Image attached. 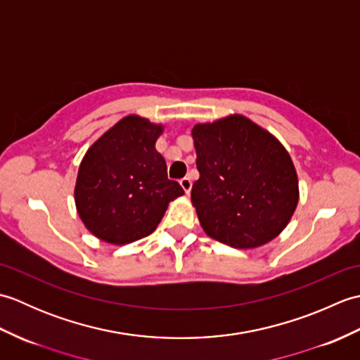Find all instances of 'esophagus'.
Listing matches in <instances>:
<instances>
[{"instance_id": "obj_1", "label": "esophagus", "mask_w": 360, "mask_h": 360, "mask_svg": "<svg viewBox=\"0 0 360 360\" xmlns=\"http://www.w3.org/2000/svg\"><path fill=\"white\" fill-rule=\"evenodd\" d=\"M179 184H181V187H182V190H184V192H186V195H188L190 190H192V181H190V178L181 179Z\"/></svg>"}]
</instances>
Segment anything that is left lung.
I'll list each match as a JSON object with an SVG mask.
<instances>
[{"instance_id":"1","label":"left lung","mask_w":360,"mask_h":360,"mask_svg":"<svg viewBox=\"0 0 360 360\" xmlns=\"http://www.w3.org/2000/svg\"><path fill=\"white\" fill-rule=\"evenodd\" d=\"M192 137L200 172L192 204L204 232L235 249L278 236L300 193L292 159L277 137L241 114L196 124Z\"/></svg>"}]
</instances>
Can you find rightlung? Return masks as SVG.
Wrapping results in <instances>:
<instances>
[{
	"instance_id": "right-lung-1",
	"label": "right lung",
	"mask_w": 360,
	"mask_h": 360,
	"mask_svg": "<svg viewBox=\"0 0 360 360\" xmlns=\"http://www.w3.org/2000/svg\"><path fill=\"white\" fill-rule=\"evenodd\" d=\"M162 124L129 114L105 131L83 156L74 198L88 231L124 246L156 231L170 201L184 195L167 178L156 141Z\"/></svg>"
}]
</instances>
